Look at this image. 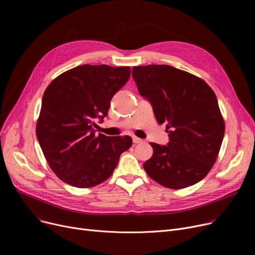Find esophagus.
I'll use <instances>...</instances> for the list:
<instances>
[{"instance_id":"obj_1","label":"esophagus","mask_w":255,"mask_h":255,"mask_svg":"<svg viewBox=\"0 0 255 255\" xmlns=\"http://www.w3.org/2000/svg\"><path fill=\"white\" fill-rule=\"evenodd\" d=\"M132 140H133V143H140L141 141H142V139H140V138H138V137H136V136H132Z\"/></svg>"}]
</instances>
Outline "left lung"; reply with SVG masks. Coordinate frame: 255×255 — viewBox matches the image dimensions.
Returning <instances> with one entry per match:
<instances>
[{
	"mask_svg": "<svg viewBox=\"0 0 255 255\" xmlns=\"http://www.w3.org/2000/svg\"><path fill=\"white\" fill-rule=\"evenodd\" d=\"M132 76L169 136L167 145L151 143L144 170L171 189L202 181L216 162L225 130L215 93L204 79L168 65L133 67Z\"/></svg>",
	"mask_w": 255,
	"mask_h": 255,
	"instance_id": "left-lung-1",
	"label": "left lung"
}]
</instances>
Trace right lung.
Here are the masks:
<instances>
[{"mask_svg": "<svg viewBox=\"0 0 255 255\" xmlns=\"http://www.w3.org/2000/svg\"><path fill=\"white\" fill-rule=\"evenodd\" d=\"M130 67L82 65L56 77L46 88L36 135L46 161L63 182L90 188L109 179L130 136L95 134L115 94L130 77Z\"/></svg>", "mask_w": 255, "mask_h": 255, "instance_id": "obj_1", "label": "right lung"}]
</instances>
